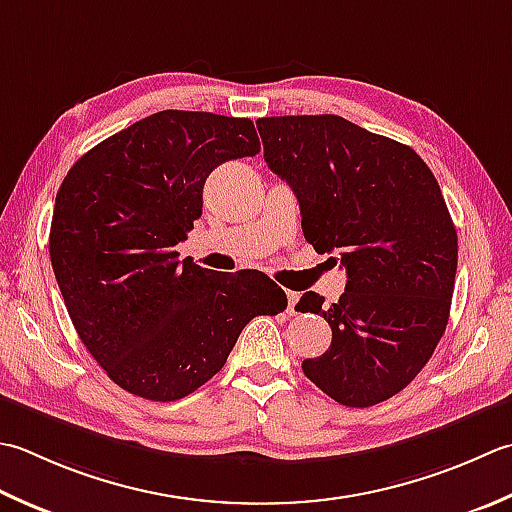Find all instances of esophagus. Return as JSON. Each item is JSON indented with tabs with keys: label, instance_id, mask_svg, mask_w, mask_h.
Segmentation results:
<instances>
[{
	"label": "esophagus",
	"instance_id": "obj_1",
	"mask_svg": "<svg viewBox=\"0 0 512 512\" xmlns=\"http://www.w3.org/2000/svg\"><path fill=\"white\" fill-rule=\"evenodd\" d=\"M299 302V293H295V290H288V313L293 315L295 313V304Z\"/></svg>",
	"mask_w": 512,
	"mask_h": 512
}]
</instances>
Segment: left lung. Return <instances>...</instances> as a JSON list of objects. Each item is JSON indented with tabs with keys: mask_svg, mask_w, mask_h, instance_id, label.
<instances>
[{
	"mask_svg": "<svg viewBox=\"0 0 512 512\" xmlns=\"http://www.w3.org/2000/svg\"><path fill=\"white\" fill-rule=\"evenodd\" d=\"M257 128L268 168L297 195L306 242L346 268L337 304L310 290L295 306L333 330L304 375L344 406L386 402L448 324L457 230L437 179L410 146L337 115L262 117Z\"/></svg>",
	"mask_w": 512,
	"mask_h": 512,
	"instance_id": "obj_1",
	"label": "left lung"
}]
</instances>
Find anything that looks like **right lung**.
Wrapping results in <instances>:
<instances>
[{"label": "right lung", "mask_w": 512, "mask_h": 512, "mask_svg": "<svg viewBox=\"0 0 512 512\" xmlns=\"http://www.w3.org/2000/svg\"><path fill=\"white\" fill-rule=\"evenodd\" d=\"M259 153L246 117L162 110L90 148L57 190L50 262L73 326L106 375L175 402L217 375L239 333L288 299L262 270L184 259L213 170Z\"/></svg>", "instance_id": "obj_1"}]
</instances>
